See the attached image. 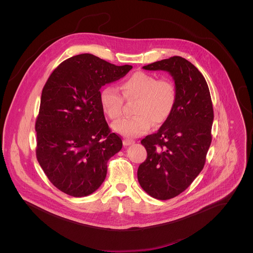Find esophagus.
I'll return each mask as SVG.
<instances>
[{
    "label": "esophagus",
    "mask_w": 253,
    "mask_h": 253,
    "mask_svg": "<svg viewBox=\"0 0 253 253\" xmlns=\"http://www.w3.org/2000/svg\"><path fill=\"white\" fill-rule=\"evenodd\" d=\"M123 143H124L125 146H129V145L133 144V143H134V140H132V139H128V138H126V139H124Z\"/></svg>",
    "instance_id": "1"
}]
</instances>
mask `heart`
<instances>
[{"label": "heart", "instance_id": "b5f03b06", "mask_svg": "<svg viewBox=\"0 0 253 253\" xmlns=\"http://www.w3.org/2000/svg\"><path fill=\"white\" fill-rule=\"evenodd\" d=\"M123 96L127 100L137 99L135 117L123 119L113 125V129L127 137L145 134L152 124L161 125L171 115L177 98L174 83L169 79L157 78L148 73L136 72L121 83ZM101 107L113 121L123 115L124 99L113 86H105L99 94Z\"/></svg>", "mask_w": 253, "mask_h": 253}]
</instances>
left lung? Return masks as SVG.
<instances>
[{
	"label": "left lung",
	"mask_w": 253,
	"mask_h": 253,
	"mask_svg": "<svg viewBox=\"0 0 253 253\" xmlns=\"http://www.w3.org/2000/svg\"><path fill=\"white\" fill-rule=\"evenodd\" d=\"M169 73L177 98L169 119L141 140L147 159L137 170L140 186L151 197L169 200L200 174L211 143L213 108L206 79L191 62L173 56L143 66Z\"/></svg>",
	"instance_id": "1"
}]
</instances>
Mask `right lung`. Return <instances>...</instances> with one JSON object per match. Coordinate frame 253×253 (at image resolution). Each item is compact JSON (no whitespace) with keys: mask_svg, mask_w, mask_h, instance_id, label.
I'll return each instance as SVG.
<instances>
[{"mask_svg":"<svg viewBox=\"0 0 253 253\" xmlns=\"http://www.w3.org/2000/svg\"><path fill=\"white\" fill-rule=\"evenodd\" d=\"M131 68L83 53L63 61L47 79L35 126L37 160L63 193L85 197L105 180L109 159L123 142L109 128L100 88Z\"/></svg>","mask_w":253,"mask_h":253,"instance_id":"add662e5","label":"right lung"}]
</instances>
